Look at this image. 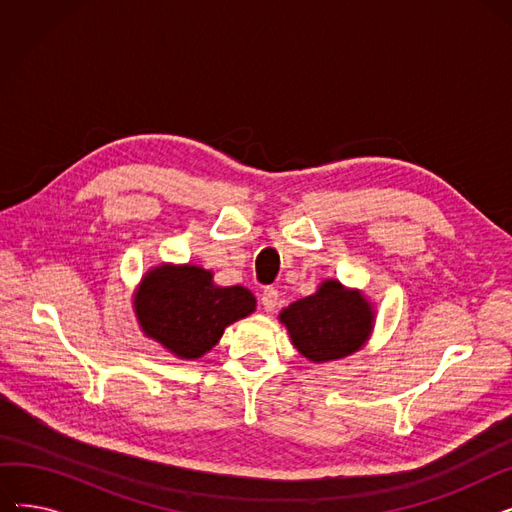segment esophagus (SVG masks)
I'll return each mask as SVG.
<instances>
[{"mask_svg": "<svg viewBox=\"0 0 512 512\" xmlns=\"http://www.w3.org/2000/svg\"><path fill=\"white\" fill-rule=\"evenodd\" d=\"M261 305L265 311H274L278 305V290L276 288H265L261 294Z\"/></svg>", "mask_w": 512, "mask_h": 512, "instance_id": "esophagus-1", "label": "esophagus"}]
</instances>
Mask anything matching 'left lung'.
Listing matches in <instances>:
<instances>
[{"label": "left lung", "instance_id": "1", "mask_svg": "<svg viewBox=\"0 0 512 512\" xmlns=\"http://www.w3.org/2000/svg\"><path fill=\"white\" fill-rule=\"evenodd\" d=\"M371 319V307L361 292L344 290L336 280L324 282L311 297L280 313L294 346L315 363L355 353L371 332Z\"/></svg>", "mask_w": 512, "mask_h": 512}]
</instances>
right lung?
<instances>
[{"label": "right lung", "instance_id": "right-lung-1", "mask_svg": "<svg viewBox=\"0 0 512 512\" xmlns=\"http://www.w3.org/2000/svg\"><path fill=\"white\" fill-rule=\"evenodd\" d=\"M141 328L182 359H197L218 344L226 326L255 311L245 286H215L197 265H159L134 299Z\"/></svg>", "mask_w": 512, "mask_h": 512}]
</instances>
